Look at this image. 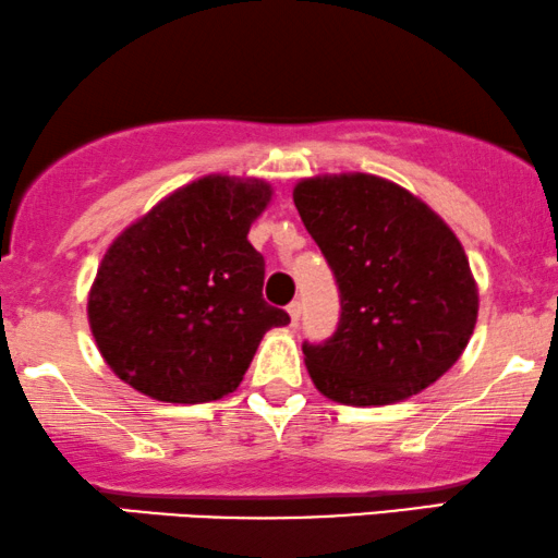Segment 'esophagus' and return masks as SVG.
<instances>
[{"instance_id":"esophagus-1","label":"esophagus","mask_w":558,"mask_h":558,"mask_svg":"<svg viewBox=\"0 0 558 558\" xmlns=\"http://www.w3.org/2000/svg\"><path fill=\"white\" fill-rule=\"evenodd\" d=\"M287 313H290L292 324H298V320H300V313H303V303H300V300H292V303L287 305Z\"/></svg>"}]
</instances>
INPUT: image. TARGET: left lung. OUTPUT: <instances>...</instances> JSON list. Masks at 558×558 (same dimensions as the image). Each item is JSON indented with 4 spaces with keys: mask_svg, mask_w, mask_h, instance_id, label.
Instances as JSON below:
<instances>
[{
    "mask_svg": "<svg viewBox=\"0 0 558 558\" xmlns=\"http://www.w3.org/2000/svg\"><path fill=\"white\" fill-rule=\"evenodd\" d=\"M292 198L342 303L337 331L303 342L316 389L371 408L438 381L477 320V287L454 232L421 198L373 174L313 177Z\"/></svg>",
    "mask_w": 558,
    "mask_h": 558,
    "instance_id": "1",
    "label": "left lung"
}]
</instances>
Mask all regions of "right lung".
I'll list each match as a JSON object with an SVG mask.
<instances>
[{"mask_svg":"<svg viewBox=\"0 0 558 558\" xmlns=\"http://www.w3.org/2000/svg\"><path fill=\"white\" fill-rule=\"evenodd\" d=\"M271 187L208 174L174 190L111 242L88 294L90 331L124 384L159 402L234 391L274 326L264 255L247 242Z\"/></svg>","mask_w":558,"mask_h":558,"instance_id":"1","label":"right lung"}]
</instances>
